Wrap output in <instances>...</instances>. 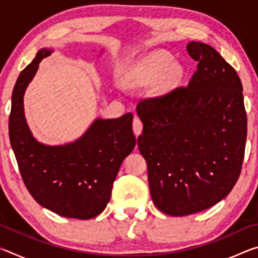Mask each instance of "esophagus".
Listing matches in <instances>:
<instances>
[{
    "instance_id": "34e87169",
    "label": "esophagus",
    "mask_w": 258,
    "mask_h": 258,
    "mask_svg": "<svg viewBox=\"0 0 258 258\" xmlns=\"http://www.w3.org/2000/svg\"><path fill=\"white\" fill-rule=\"evenodd\" d=\"M142 128H143V123L142 120L138 118V117H135L134 120H133V131L135 135H140L142 132Z\"/></svg>"
}]
</instances>
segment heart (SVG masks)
<instances>
[{
    "label": "heart",
    "mask_w": 258,
    "mask_h": 258,
    "mask_svg": "<svg viewBox=\"0 0 258 258\" xmlns=\"http://www.w3.org/2000/svg\"><path fill=\"white\" fill-rule=\"evenodd\" d=\"M171 58L165 53H158L151 55L150 58L143 60L133 69L132 81L137 85H146L155 82L163 75V73L171 64ZM180 69L173 66L166 72L159 83V90H168L175 84L180 77Z\"/></svg>",
    "instance_id": "obj_1"
}]
</instances>
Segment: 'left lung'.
Wrapping results in <instances>:
<instances>
[{"label": "left lung", "mask_w": 258, "mask_h": 258, "mask_svg": "<svg viewBox=\"0 0 258 258\" xmlns=\"http://www.w3.org/2000/svg\"><path fill=\"white\" fill-rule=\"evenodd\" d=\"M198 61L187 86L138 104V146L156 207L171 216L205 211L228 196L241 173L247 138L242 84L208 44L191 42Z\"/></svg>", "instance_id": "8db88e82"}]
</instances>
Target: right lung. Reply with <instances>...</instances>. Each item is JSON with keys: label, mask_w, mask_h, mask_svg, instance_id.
<instances>
[{"label": "right lung", "mask_w": 258, "mask_h": 258, "mask_svg": "<svg viewBox=\"0 0 258 258\" xmlns=\"http://www.w3.org/2000/svg\"><path fill=\"white\" fill-rule=\"evenodd\" d=\"M50 53L49 50L38 51L16 82L9 137L32 197L60 216L89 220L106 208L120 165L135 147L133 115L97 119L82 138L66 146L38 143L26 124L24 93L38 63Z\"/></svg>", "instance_id": "1"}]
</instances>
